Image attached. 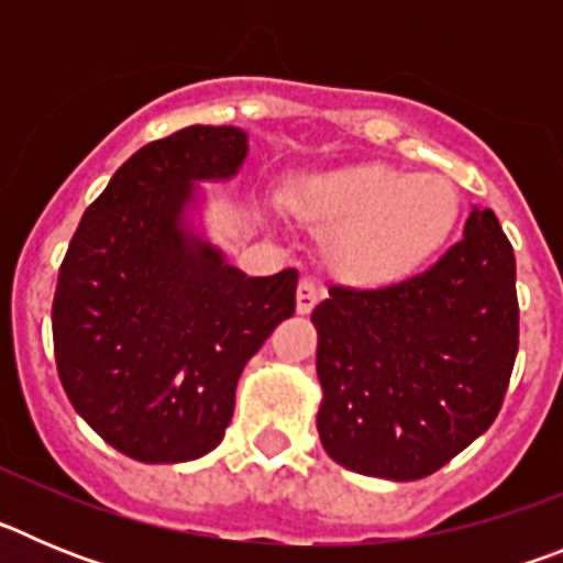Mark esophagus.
Instances as JSON below:
<instances>
[{"mask_svg":"<svg viewBox=\"0 0 563 563\" xmlns=\"http://www.w3.org/2000/svg\"><path fill=\"white\" fill-rule=\"evenodd\" d=\"M318 298H321V287H318L312 278H301V282H298V290H296L298 316H307V312H312V307L318 305Z\"/></svg>","mask_w":563,"mask_h":563,"instance_id":"esophagus-1","label":"esophagus"}]
</instances>
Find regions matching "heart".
<instances>
[{
    "label": "heart",
    "instance_id": "1",
    "mask_svg": "<svg viewBox=\"0 0 563 563\" xmlns=\"http://www.w3.org/2000/svg\"><path fill=\"white\" fill-rule=\"evenodd\" d=\"M307 225L330 231L327 253L343 282L391 287L415 276L449 242L460 194L437 172L357 163L312 174L290 194Z\"/></svg>",
    "mask_w": 563,
    "mask_h": 563
}]
</instances>
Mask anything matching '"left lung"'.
<instances>
[{"instance_id":"obj_1","label":"left lung","mask_w":563,"mask_h":563,"mask_svg":"<svg viewBox=\"0 0 563 563\" xmlns=\"http://www.w3.org/2000/svg\"><path fill=\"white\" fill-rule=\"evenodd\" d=\"M312 324L327 454L363 476L422 479L501 409L519 352L514 247L474 206L434 267L383 290L332 287Z\"/></svg>"}]
</instances>
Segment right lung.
I'll return each mask as SVG.
<instances>
[{"label": "right lung", "mask_w": 563, "mask_h": 563, "mask_svg": "<svg viewBox=\"0 0 563 563\" xmlns=\"http://www.w3.org/2000/svg\"><path fill=\"white\" fill-rule=\"evenodd\" d=\"M247 134L186 126L134 152L69 242L53 298L62 386L89 429L148 465L225 437L245 363L296 312L298 273L245 276L191 220Z\"/></svg>", "instance_id": "1"}]
</instances>
